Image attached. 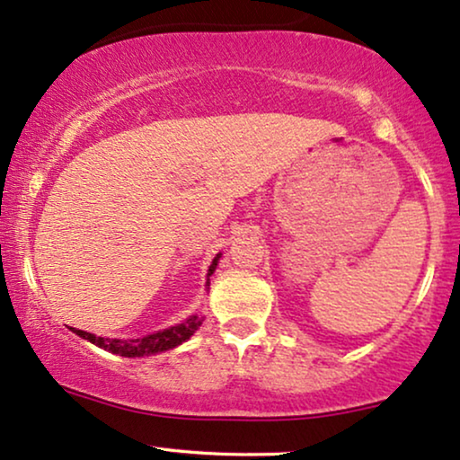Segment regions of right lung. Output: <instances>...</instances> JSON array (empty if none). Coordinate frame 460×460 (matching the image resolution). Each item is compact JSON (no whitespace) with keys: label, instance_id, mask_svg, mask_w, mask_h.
<instances>
[{"label":"right lung","instance_id":"right-lung-1","mask_svg":"<svg viewBox=\"0 0 460 460\" xmlns=\"http://www.w3.org/2000/svg\"><path fill=\"white\" fill-rule=\"evenodd\" d=\"M218 259H220V254H217V259L212 261L210 269H208V278H210L214 269H217ZM208 286H210V281H208ZM201 322H204L201 317L191 315L187 322L179 323V326L162 330V332H155V334H146L145 339H132V341L102 339V336L84 332V330H75V328H71V330L77 336H82V339L90 341L92 345L107 349V351H111V353H119V355H124V358H143V355L168 351V349H174L176 345H181V342H185L189 336H191L195 330L201 326Z\"/></svg>","mask_w":460,"mask_h":460}]
</instances>
